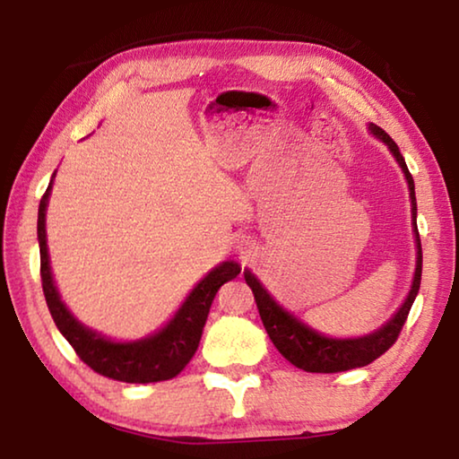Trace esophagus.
<instances>
[{
    "label": "esophagus",
    "instance_id": "obj_1",
    "mask_svg": "<svg viewBox=\"0 0 459 459\" xmlns=\"http://www.w3.org/2000/svg\"><path fill=\"white\" fill-rule=\"evenodd\" d=\"M251 257V251H247V248H240V259H243V263Z\"/></svg>",
    "mask_w": 459,
    "mask_h": 459
}]
</instances>
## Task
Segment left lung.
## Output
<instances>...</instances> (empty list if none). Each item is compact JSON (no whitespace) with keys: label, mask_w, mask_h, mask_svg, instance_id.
Returning a JSON list of instances; mask_svg holds the SVG:
<instances>
[{"label":"left lung","mask_w":459,"mask_h":459,"mask_svg":"<svg viewBox=\"0 0 459 459\" xmlns=\"http://www.w3.org/2000/svg\"><path fill=\"white\" fill-rule=\"evenodd\" d=\"M370 134L377 135L380 142L386 143L388 150L394 155V160L399 161L403 174L407 178L409 184V196H411V219H413V232H415V245H417V263H415V275L413 283L407 299L403 301L399 312L388 320L383 328L377 332L367 333V336L359 338H328L324 333L309 328L307 324L298 320L293 314L287 312L277 301L271 298V293L259 283V279L255 277L251 271H245V281L253 290L255 301H257L259 316L263 320V325L269 333L271 342L275 348L281 352L293 367H298L306 372H342L359 367H367L372 360H377L380 354H385L394 342H397L399 333L405 325V320L409 316V309L413 306V301L419 293V285H421V265H423V255H421V238H419L417 230V200H415V182L413 176L409 174V168L405 164L399 152V145L393 142L391 135L385 134L383 129L375 123L368 126Z\"/></svg>","instance_id":"left-lung-1"}]
</instances>
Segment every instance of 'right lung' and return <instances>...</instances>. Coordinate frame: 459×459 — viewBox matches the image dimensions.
Returning <instances> with one entry per match:
<instances>
[{
  "instance_id": "1",
  "label": "right lung",
  "mask_w": 459,
  "mask_h": 459,
  "mask_svg": "<svg viewBox=\"0 0 459 459\" xmlns=\"http://www.w3.org/2000/svg\"><path fill=\"white\" fill-rule=\"evenodd\" d=\"M54 180V176H52ZM52 180L38 208V243H40V275L46 304L62 336L74 348L79 359L99 375L121 383H160L180 375L198 351L212 299L221 287L240 273L235 261H224L194 287L176 316L160 332L135 342H115L89 330L68 312L54 285L48 245H46V206H48Z\"/></svg>"
}]
</instances>
